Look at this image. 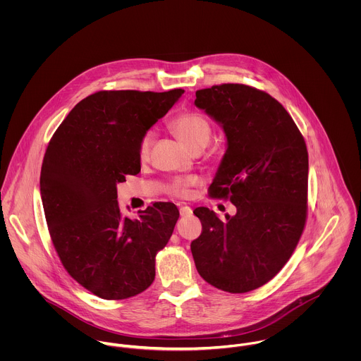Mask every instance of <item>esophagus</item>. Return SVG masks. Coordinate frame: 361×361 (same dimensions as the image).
Listing matches in <instances>:
<instances>
[{
  "mask_svg": "<svg viewBox=\"0 0 361 361\" xmlns=\"http://www.w3.org/2000/svg\"><path fill=\"white\" fill-rule=\"evenodd\" d=\"M192 208L188 206H180L179 208V214H180V216H190L192 215Z\"/></svg>",
  "mask_w": 361,
  "mask_h": 361,
  "instance_id": "34e87169",
  "label": "esophagus"
}]
</instances>
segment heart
Returning a JSON list of instances; mask_svg holds the SVG:
<instances>
[{
    "instance_id": "obj_1",
    "label": "heart",
    "mask_w": 361,
    "mask_h": 361,
    "mask_svg": "<svg viewBox=\"0 0 361 361\" xmlns=\"http://www.w3.org/2000/svg\"><path fill=\"white\" fill-rule=\"evenodd\" d=\"M169 129L193 152L197 149H203L211 137V125L206 116L195 111H183L176 114L168 122ZM154 143V133L147 130L139 142L137 146V157L142 162L149 161L152 147ZM200 178L196 175L189 176H176L172 178L165 190L168 195L178 199H189L196 186L200 185Z\"/></svg>"
}]
</instances>
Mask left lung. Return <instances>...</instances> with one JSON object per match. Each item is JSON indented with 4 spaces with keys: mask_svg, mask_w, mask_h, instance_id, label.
<instances>
[{
    "mask_svg": "<svg viewBox=\"0 0 361 361\" xmlns=\"http://www.w3.org/2000/svg\"><path fill=\"white\" fill-rule=\"evenodd\" d=\"M195 104L219 122L228 149L208 189L236 215L221 221L206 207L193 212L202 235L190 249L200 276L229 293L271 281L293 255L307 221L309 153L283 105L239 83L196 92Z\"/></svg>",
    "mask_w": 361,
    "mask_h": 361,
    "instance_id": "8db88e82",
    "label": "left lung"
}]
</instances>
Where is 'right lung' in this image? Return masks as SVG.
I'll list each match as a JSON object with an SVG mask.
<instances>
[{
  "label": "right lung",
  "mask_w": 361,
  "mask_h": 361,
  "mask_svg": "<svg viewBox=\"0 0 361 361\" xmlns=\"http://www.w3.org/2000/svg\"><path fill=\"white\" fill-rule=\"evenodd\" d=\"M183 92H97L73 106L47 146L40 192L54 249L68 274L105 300L153 283L155 256L179 218L164 202L123 218L116 183L140 172V137Z\"/></svg>",
  "instance_id": "obj_1"
}]
</instances>
